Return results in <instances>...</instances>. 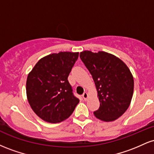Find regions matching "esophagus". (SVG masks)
Instances as JSON below:
<instances>
[{"label": "esophagus", "instance_id": "1", "mask_svg": "<svg viewBox=\"0 0 154 154\" xmlns=\"http://www.w3.org/2000/svg\"><path fill=\"white\" fill-rule=\"evenodd\" d=\"M82 98H84L85 100H86L88 99V94L87 93H86V92H85V93H83V94H82Z\"/></svg>", "mask_w": 154, "mask_h": 154}]
</instances>
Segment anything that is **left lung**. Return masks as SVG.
I'll list each match as a JSON object with an SVG mask.
<instances>
[{"label":"left lung","instance_id":"obj_1","mask_svg":"<svg viewBox=\"0 0 154 154\" xmlns=\"http://www.w3.org/2000/svg\"><path fill=\"white\" fill-rule=\"evenodd\" d=\"M79 57L94 80L100 107L95 117L104 122L114 121L128 109L134 90V79L127 65L114 55L85 51Z\"/></svg>","mask_w":154,"mask_h":154}]
</instances>
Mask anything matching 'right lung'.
Instances as JSON below:
<instances>
[{
	"label": "right lung",
	"mask_w": 154,
	"mask_h": 154,
	"mask_svg": "<svg viewBox=\"0 0 154 154\" xmlns=\"http://www.w3.org/2000/svg\"><path fill=\"white\" fill-rule=\"evenodd\" d=\"M78 56V52L50 54L39 60L28 75V102L44 121L61 122L69 117L79 102L68 81Z\"/></svg>",
	"instance_id": "obj_1"
}]
</instances>
